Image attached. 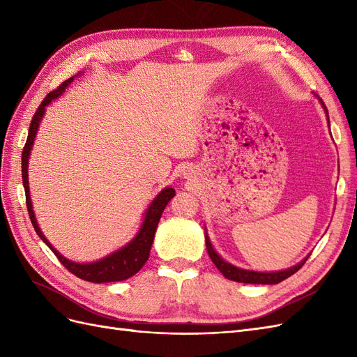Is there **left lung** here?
Here are the masks:
<instances>
[{"instance_id": "obj_1", "label": "left lung", "mask_w": 357, "mask_h": 357, "mask_svg": "<svg viewBox=\"0 0 357 357\" xmlns=\"http://www.w3.org/2000/svg\"><path fill=\"white\" fill-rule=\"evenodd\" d=\"M317 96V95H316ZM319 98V96H317ZM323 109L326 112V117H328V123H329V114H328V109L326 105L323 104V101L320 100ZM205 245H207V252L208 256L213 261V264L218 266L219 271L228 278L232 280V282H238V283H248V284H277L280 282H283L287 277L294 275L299 268H302V265L305 264V261L308 259V256L304 259V261H301L299 264H296L295 266L283 269V271H275V273H259V271H250V269H243L238 266H234L232 264L223 261V259L218 255V252L214 250L210 238H208V234L205 232Z\"/></svg>"}]
</instances>
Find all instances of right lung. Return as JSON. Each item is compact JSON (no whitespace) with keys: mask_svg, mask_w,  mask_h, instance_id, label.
Masks as SVG:
<instances>
[{"mask_svg":"<svg viewBox=\"0 0 357 357\" xmlns=\"http://www.w3.org/2000/svg\"><path fill=\"white\" fill-rule=\"evenodd\" d=\"M80 75V74H77ZM74 80V77H70L68 80L62 82L55 91H52L40 107L37 109L34 117H32L31 125H29V131H28V138L22 152V181H24V188H25V197H26V208L32 226L37 232L40 238L46 243V245L50 248V250L55 253V256L59 259V262L66 266L71 274L75 277H79L82 280H86V282L91 283H112V282H123V280L132 277L137 274L139 269L143 268V265L147 262L149 255H150V248H152L153 238H155V232L158 228V223L160 220L162 211L165 210L167 204L171 201V198L176 195V190L172 188H165L162 189L156 198L150 202L149 208L144 213V219L142 223V228L137 232L134 238L129 241L126 245H123L119 250L113 252L112 255L105 256L100 261L96 262H89V264H77L73 262L70 259L63 257L55 247H53L45 235H43L40 226L37 223L34 210H32V202L29 197V183H28V159L31 155V149L32 144H34V139L38 131V126L43 116H45L46 107L53 101L56 100L58 96L62 95V92L68 88V84Z\"/></svg>","mask_w":357,"mask_h":357,"instance_id":"add662e5","label":"right lung"}]
</instances>
